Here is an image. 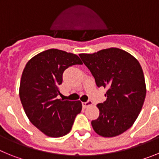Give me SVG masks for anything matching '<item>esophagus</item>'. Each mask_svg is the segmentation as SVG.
<instances>
[{
	"mask_svg": "<svg viewBox=\"0 0 159 159\" xmlns=\"http://www.w3.org/2000/svg\"><path fill=\"white\" fill-rule=\"evenodd\" d=\"M92 104H93V102H92V101L88 100V101H87V102H83V107L86 108V107H88L92 106Z\"/></svg>",
	"mask_w": 159,
	"mask_h": 159,
	"instance_id": "esophagus-1",
	"label": "esophagus"
}]
</instances>
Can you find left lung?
I'll use <instances>...</instances> for the list:
<instances>
[{
	"mask_svg": "<svg viewBox=\"0 0 159 159\" xmlns=\"http://www.w3.org/2000/svg\"><path fill=\"white\" fill-rule=\"evenodd\" d=\"M98 87L107 88V99L96 105L98 119L92 121L95 133L105 138L123 134L134 124L145 100L147 88L139 62L118 48L79 55Z\"/></svg>",
	"mask_w": 159,
	"mask_h": 159,
	"instance_id": "1",
	"label": "left lung"
}]
</instances>
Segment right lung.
I'll return each mask as SVG.
<instances>
[{
    "mask_svg": "<svg viewBox=\"0 0 159 159\" xmlns=\"http://www.w3.org/2000/svg\"><path fill=\"white\" fill-rule=\"evenodd\" d=\"M83 64L78 56L59 49L43 51L28 61L22 73L19 95L29 121L48 137L68 134L82 110L80 100L57 99L67 67Z\"/></svg>",
    "mask_w": 159,
    "mask_h": 159,
    "instance_id": "right-lung-1",
    "label": "right lung"
}]
</instances>
